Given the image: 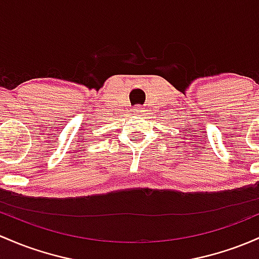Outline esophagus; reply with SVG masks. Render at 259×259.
<instances>
[{
	"mask_svg": "<svg viewBox=\"0 0 259 259\" xmlns=\"http://www.w3.org/2000/svg\"><path fill=\"white\" fill-rule=\"evenodd\" d=\"M134 112L136 113V114H144L145 112V108L143 106H136Z\"/></svg>",
	"mask_w": 259,
	"mask_h": 259,
	"instance_id": "1",
	"label": "esophagus"
}]
</instances>
